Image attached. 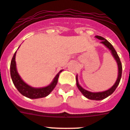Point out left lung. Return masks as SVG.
Returning a JSON list of instances; mask_svg holds the SVG:
<instances>
[{"label": "left lung", "instance_id": "obj_1", "mask_svg": "<svg viewBox=\"0 0 130 130\" xmlns=\"http://www.w3.org/2000/svg\"><path fill=\"white\" fill-rule=\"evenodd\" d=\"M95 37L96 38H98V40H102L101 43L103 44L105 46H106V47L111 51V53L112 56H113L115 60H116V62H117L118 64V79L117 80H116V83L114 84V85H113L111 88H109V90H106V91H103V92L92 93V92H90V91H88V90H85L84 88H83L79 84L77 76H76V86H77V87L79 88V90L81 91V93H82L86 98H88V99H89V100H104V99H105V98H107V97H109V95H111L112 93L114 92L115 90L116 89V88H117V86H118V84H119L120 79H121V76H122V64H121L120 58L118 56L117 52L116 51L115 48H113V46H112L111 44L109 42V41H107L106 39H104V37H101V36L96 35Z\"/></svg>", "mask_w": 130, "mask_h": 130}]
</instances>
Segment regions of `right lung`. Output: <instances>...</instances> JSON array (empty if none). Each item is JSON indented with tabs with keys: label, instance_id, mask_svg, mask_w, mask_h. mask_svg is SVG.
<instances>
[{
	"label": "right lung",
	"instance_id": "obj_1",
	"mask_svg": "<svg viewBox=\"0 0 130 130\" xmlns=\"http://www.w3.org/2000/svg\"><path fill=\"white\" fill-rule=\"evenodd\" d=\"M16 51L14 56L12 57V59L11 60V64H10V74H11V78L12 80V82L14 86L17 88V89L19 90V92L21 93L26 98H30V99H37V98H42L46 97L48 95L52 90H54V88L56 87L57 83H58V79L60 73L62 70H60L57 74V75L55 76V78L51 82V84H49L47 86L43 88H33L30 86L29 85L26 84L25 82L22 80L17 70V67H16Z\"/></svg>",
	"mask_w": 130,
	"mask_h": 130
}]
</instances>
